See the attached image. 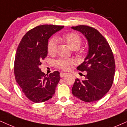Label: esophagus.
<instances>
[{
    "label": "esophagus",
    "instance_id": "esophagus-1",
    "mask_svg": "<svg viewBox=\"0 0 127 127\" xmlns=\"http://www.w3.org/2000/svg\"><path fill=\"white\" fill-rule=\"evenodd\" d=\"M65 75H66V73H64V72H61L60 73V76L61 78H63L64 76Z\"/></svg>",
    "mask_w": 127,
    "mask_h": 127
}]
</instances>
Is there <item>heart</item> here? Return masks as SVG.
<instances>
[{
	"mask_svg": "<svg viewBox=\"0 0 127 127\" xmlns=\"http://www.w3.org/2000/svg\"><path fill=\"white\" fill-rule=\"evenodd\" d=\"M60 40L66 43L72 49H76L81 46L82 43L80 36L75 32H70L64 34L60 38ZM58 41L55 37H52L49 40L48 43V52L50 54H54L57 50ZM56 66L63 71H68L75 64L72 59L59 58L56 60Z\"/></svg>",
	"mask_w": 127,
	"mask_h": 127,
	"instance_id": "b5f03b06",
	"label": "heart"
}]
</instances>
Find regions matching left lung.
I'll return each mask as SVG.
<instances>
[{"instance_id": "left-lung-1", "label": "left lung", "mask_w": 127, "mask_h": 127, "mask_svg": "<svg viewBox=\"0 0 127 127\" xmlns=\"http://www.w3.org/2000/svg\"><path fill=\"white\" fill-rule=\"evenodd\" d=\"M85 36L89 50L84 62L77 68L86 72L84 80L76 78L72 92L74 96L87 102L98 101L112 85L115 64L112 49L106 39L95 28L87 25L72 26Z\"/></svg>"}]
</instances>
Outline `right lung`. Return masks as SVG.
<instances>
[{
  "mask_svg": "<svg viewBox=\"0 0 127 127\" xmlns=\"http://www.w3.org/2000/svg\"><path fill=\"white\" fill-rule=\"evenodd\" d=\"M63 26L43 25L29 31L20 40L14 62L15 79L31 101L43 102L52 98L61 77L58 71L49 75L39 68L48 55V39Z\"/></svg>",
  "mask_w": 127,
  "mask_h": 127,
  "instance_id": "add662e5",
  "label": "right lung"
}]
</instances>
